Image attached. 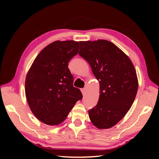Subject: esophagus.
Returning a JSON list of instances; mask_svg holds the SVG:
<instances>
[{
    "instance_id": "1",
    "label": "esophagus",
    "mask_w": 159,
    "mask_h": 159,
    "mask_svg": "<svg viewBox=\"0 0 159 159\" xmlns=\"http://www.w3.org/2000/svg\"><path fill=\"white\" fill-rule=\"evenodd\" d=\"M81 88H83V87H81Z\"/></svg>"
}]
</instances>
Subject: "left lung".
I'll return each instance as SVG.
<instances>
[{
	"label": "left lung",
	"instance_id": "left-lung-1",
	"mask_svg": "<svg viewBox=\"0 0 159 159\" xmlns=\"http://www.w3.org/2000/svg\"><path fill=\"white\" fill-rule=\"evenodd\" d=\"M80 44L72 40L50 43L37 56L26 74V100L32 113L43 124H61L77 101L82 99L80 89L73 86L68 68Z\"/></svg>",
	"mask_w": 159,
	"mask_h": 159
}]
</instances>
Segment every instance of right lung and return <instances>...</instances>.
Segmentation results:
<instances>
[{"label": "right lung", "mask_w": 159, "mask_h": 159, "mask_svg": "<svg viewBox=\"0 0 159 159\" xmlns=\"http://www.w3.org/2000/svg\"><path fill=\"white\" fill-rule=\"evenodd\" d=\"M79 55L89 63L100 83L99 100L88 111L89 119L98 129L110 128L126 116L135 98V68L126 54L107 40L89 41Z\"/></svg>", "instance_id": "right-lung-1"}]
</instances>
